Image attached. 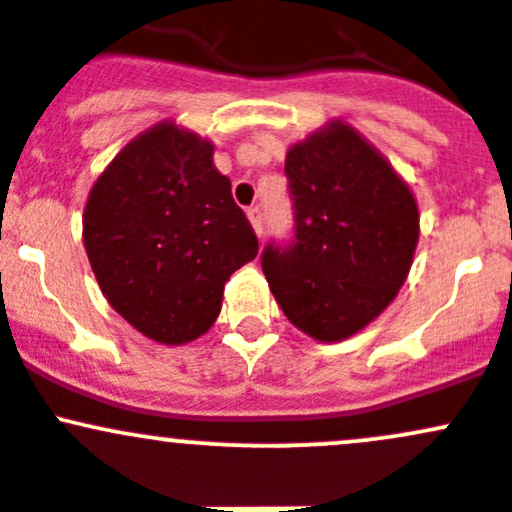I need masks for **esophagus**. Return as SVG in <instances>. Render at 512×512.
Listing matches in <instances>:
<instances>
[{
  "label": "esophagus",
  "instance_id": "obj_1",
  "mask_svg": "<svg viewBox=\"0 0 512 512\" xmlns=\"http://www.w3.org/2000/svg\"><path fill=\"white\" fill-rule=\"evenodd\" d=\"M247 218H250V223H252V227H255L257 235H262V230H265V218H262V210L250 208L247 210Z\"/></svg>",
  "mask_w": 512,
  "mask_h": 512
}]
</instances>
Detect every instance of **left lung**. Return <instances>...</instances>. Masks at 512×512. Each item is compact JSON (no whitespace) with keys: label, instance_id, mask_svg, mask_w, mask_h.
Masks as SVG:
<instances>
[{"label":"left lung","instance_id":"left-lung-1","mask_svg":"<svg viewBox=\"0 0 512 512\" xmlns=\"http://www.w3.org/2000/svg\"><path fill=\"white\" fill-rule=\"evenodd\" d=\"M285 173L294 237L265 247L262 272L294 327L319 342H342L374 322L409 277L416 198L344 121L294 143Z\"/></svg>","mask_w":512,"mask_h":512}]
</instances>
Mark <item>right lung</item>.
<instances>
[{"mask_svg":"<svg viewBox=\"0 0 512 512\" xmlns=\"http://www.w3.org/2000/svg\"><path fill=\"white\" fill-rule=\"evenodd\" d=\"M84 247L108 304L148 339L178 347L213 327L225 282L260 245L213 143L163 121L98 175Z\"/></svg>","mask_w":512,"mask_h":512,"instance_id":"right-lung-1","label":"right lung"}]
</instances>
